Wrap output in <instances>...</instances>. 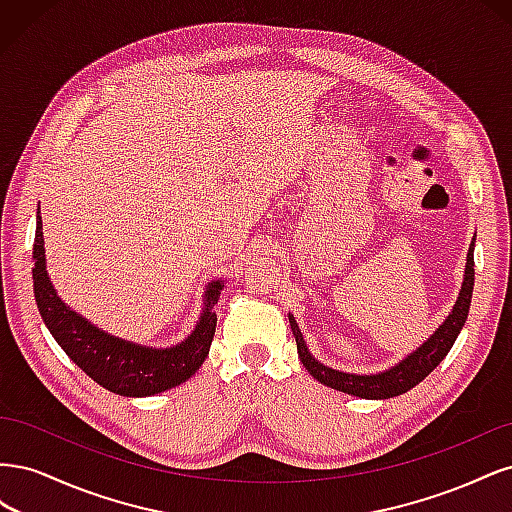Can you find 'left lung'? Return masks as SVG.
Listing matches in <instances>:
<instances>
[{
  "label": "left lung",
  "mask_w": 512,
  "mask_h": 512,
  "mask_svg": "<svg viewBox=\"0 0 512 512\" xmlns=\"http://www.w3.org/2000/svg\"><path fill=\"white\" fill-rule=\"evenodd\" d=\"M472 288H474V241L470 245L466 277H463V286L453 312L448 314L442 327L433 333L421 348L412 352L408 359H404L393 369L384 371V374H376V376H354V374H344V371H335L331 367H324L314 359L312 354H309L297 322H294V318L290 316V329L294 339H297L299 359L318 382L331 386V389L344 391L348 395H356L363 399H389V397L406 393L412 389V386L425 380L431 371L440 365V361L448 354V350L453 348L463 322H466L470 312Z\"/></svg>",
  "instance_id": "8db88e82"
}]
</instances>
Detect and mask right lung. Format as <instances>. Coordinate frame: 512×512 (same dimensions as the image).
<instances>
[{"instance_id":"obj_1","label":"right lung","mask_w":512,"mask_h":512,"mask_svg":"<svg viewBox=\"0 0 512 512\" xmlns=\"http://www.w3.org/2000/svg\"><path fill=\"white\" fill-rule=\"evenodd\" d=\"M34 260V297L44 324L70 359L104 389L126 397L156 395L185 382L205 363L215 335V324H218V316L211 312V307L218 303L220 282L209 286L205 314L200 316L196 331L183 344L166 350H149L106 335L61 303L44 269L40 209L36 220Z\"/></svg>"}]
</instances>
